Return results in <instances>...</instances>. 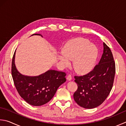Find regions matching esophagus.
Masks as SVG:
<instances>
[{"mask_svg": "<svg viewBox=\"0 0 126 126\" xmlns=\"http://www.w3.org/2000/svg\"><path fill=\"white\" fill-rule=\"evenodd\" d=\"M66 79H67L69 81L71 80V79H72V76H71V75H70V74L68 75L67 76V78H66Z\"/></svg>", "mask_w": 126, "mask_h": 126, "instance_id": "esophagus-1", "label": "esophagus"}]
</instances>
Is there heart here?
Here are the masks:
<instances>
[{"label": "heart", "instance_id": "obj_1", "mask_svg": "<svg viewBox=\"0 0 126 126\" xmlns=\"http://www.w3.org/2000/svg\"><path fill=\"white\" fill-rule=\"evenodd\" d=\"M62 55L58 56L63 64L67 66L73 61L74 69L80 74L92 70L97 62L99 55L97 47L86 39L78 38L66 43L62 50Z\"/></svg>", "mask_w": 126, "mask_h": 126}]
</instances>
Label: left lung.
Returning a JSON list of instances; mask_svg holds the SVG:
<instances>
[{"instance_id": "8db88e82", "label": "left lung", "mask_w": 126, "mask_h": 126, "mask_svg": "<svg viewBox=\"0 0 126 126\" xmlns=\"http://www.w3.org/2000/svg\"><path fill=\"white\" fill-rule=\"evenodd\" d=\"M103 53L98 64L90 73L75 76L78 89L74 99L80 107L92 109L104 102L112 89L115 75V63L110 48L103 43Z\"/></svg>"}]
</instances>
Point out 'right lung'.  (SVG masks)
<instances>
[{
    "label": "right lung",
    "instance_id": "right-lung-1",
    "mask_svg": "<svg viewBox=\"0 0 126 126\" xmlns=\"http://www.w3.org/2000/svg\"><path fill=\"white\" fill-rule=\"evenodd\" d=\"M33 35L41 36L39 34ZM15 52L12 60L11 74L18 94L32 105L41 106L46 104L53 98L58 88L65 82L66 74L62 71L49 70L36 76L22 75L15 64Z\"/></svg>",
    "mask_w": 126,
    "mask_h": 126
}]
</instances>
